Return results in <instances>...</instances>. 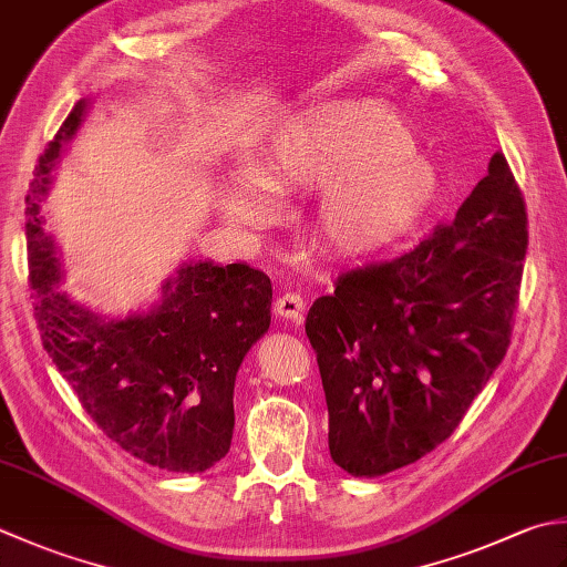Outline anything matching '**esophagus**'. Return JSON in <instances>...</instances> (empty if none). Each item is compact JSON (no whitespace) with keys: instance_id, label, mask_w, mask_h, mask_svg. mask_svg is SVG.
<instances>
[{"instance_id":"esophagus-1","label":"esophagus","mask_w":567,"mask_h":567,"mask_svg":"<svg viewBox=\"0 0 567 567\" xmlns=\"http://www.w3.org/2000/svg\"><path fill=\"white\" fill-rule=\"evenodd\" d=\"M275 312L282 319H302L305 312V299L297 292H282L275 302Z\"/></svg>"}]
</instances>
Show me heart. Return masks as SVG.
Masks as SVG:
<instances>
[{
	"label": "heart",
	"mask_w": 567,
	"mask_h": 567,
	"mask_svg": "<svg viewBox=\"0 0 567 567\" xmlns=\"http://www.w3.org/2000/svg\"><path fill=\"white\" fill-rule=\"evenodd\" d=\"M324 186L317 228L324 246L359 258L391 246L413 228L440 192L435 166L415 154V137L391 107L373 100H319L272 127L252 176L224 192L226 214L260 220L265 188Z\"/></svg>",
	"instance_id": "obj_1"
}]
</instances>
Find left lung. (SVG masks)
Listing matches in <instances>:
<instances>
[{
    "label": "left lung",
    "mask_w": 567,
    "mask_h": 567,
    "mask_svg": "<svg viewBox=\"0 0 567 567\" xmlns=\"http://www.w3.org/2000/svg\"><path fill=\"white\" fill-rule=\"evenodd\" d=\"M526 248L524 196L496 152L450 226L317 299L305 331L343 472L401 470L452 435L506 357Z\"/></svg>",
    "instance_id": "8db88e82"
}]
</instances>
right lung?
<instances>
[{
    "label": "right lung",
    "mask_w": 567,
    "mask_h": 567,
    "mask_svg": "<svg viewBox=\"0 0 567 567\" xmlns=\"http://www.w3.org/2000/svg\"><path fill=\"white\" fill-rule=\"evenodd\" d=\"M91 110L78 100L39 157L27 196V246L43 349L95 425L132 457L196 474L230 450L233 388L270 329L272 285L246 262H182L147 312L110 319L61 290V252L43 228L53 169Z\"/></svg>",
    "instance_id": "add662e5"
}]
</instances>
